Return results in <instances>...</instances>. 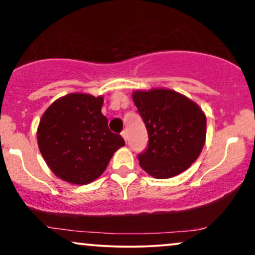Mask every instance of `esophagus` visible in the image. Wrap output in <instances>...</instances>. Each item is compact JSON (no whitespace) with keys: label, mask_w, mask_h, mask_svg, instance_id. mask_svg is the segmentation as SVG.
Here are the masks:
<instances>
[{"label":"esophagus","mask_w":255,"mask_h":255,"mask_svg":"<svg viewBox=\"0 0 255 255\" xmlns=\"http://www.w3.org/2000/svg\"><path fill=\"white\" fill-rule=\"evenodd\" d=\"M122 136L125 139V142H128V131L127 130H123L122 131Z\"/></svg>","instance_id":"1"}]
</instances>
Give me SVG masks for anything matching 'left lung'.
Masks as SVG:
<instances>
[{"instance_id": "left-lung-1", "label": "left lung", "mask_w": 255, "mask_h": 255, "mask_svg": "<svg viewBox=\"0 0 255 255\" xmlns=\"http://www.w3.org/2000/svg\"><path fill=\"white\" fill-rule=\"evenodd\" d=\"M147 131L138 161L147 174L170 178L196 161L206 140V116L194 102L171 90L137 91L132 96Z\"/></svg>"}]
</instances>
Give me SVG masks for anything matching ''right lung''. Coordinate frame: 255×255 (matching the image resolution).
Here are the masks:
<instances>
[{
	"label": "right lung",
	"instance_id": "1",
	"mask_svg": "<svg viewBox=\"0 0 255 255\" xmlns=\"http://www.w3.org/2000/svg\"><path fill=\"white\" fill-rule=\"evenodd\" d=\"M102 97L73 93L46 110L37 128L40 152L61 180L87 184L98 178L115 151L125 145L109 130Z\"/></svg>",
	"mask_w": 255,
	"mask_h": 255
}]
</instances>
